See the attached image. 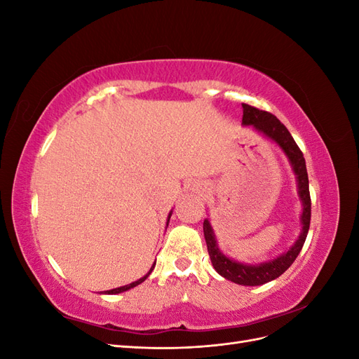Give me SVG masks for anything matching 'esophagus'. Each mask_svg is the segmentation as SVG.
I'll return each instance as SVG.
<instances>
[{
	"label": "esophagus",
	"instance_id": "34e87169",
	"mask_svg": "<svg viewBox=\"0 0 359 359\" xmlns=\"http://www.w3.org/2000/svg\"><path fill=\"white\" fill-rule=\"evenodd\" d=\"M193 190L198 191V193H203V191H208V186H206L205 182H193Z\"/></svg>",
	"mask_w": 359,
	"mask_h": 359
}]
</instances>
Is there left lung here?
<instances>
[{"mask_svg": "<svg viewBox=\"0 0 359 359\" xmlns=\"http://www.w3.org/2000/svg\"><path fill=\"white\" fill-rule=\"evenodd\" d=\"M243 124L252 126L255 130H257L259 133H262L268 139L274 140V142L283 149V153L289 158L293 173L297 175L298 196H299V201L302 202L301 233L298 236V240L295 241V244H293L287 252L277 256L276 259L268 260V262L255 264V265L236 262V260L223 255L220 252L219 245H217L215 235L208 219L203 222V235H205L206 247H208V253L211 257L212 266L217 273H219L222 277H224L226 280L233 281L236 285L260 286L280 277L293 262H295V259L298 257L304 243H306V238L310 229L311 201H310L306 158H304L301 149L298 148L295 140H293L289 130L278 121L277 116L243 103Z\"/></svg>", "mask_w": 359, "mask_h": 359, "instance_id": "8db88e82", "label": "left lung"}]
</instances>
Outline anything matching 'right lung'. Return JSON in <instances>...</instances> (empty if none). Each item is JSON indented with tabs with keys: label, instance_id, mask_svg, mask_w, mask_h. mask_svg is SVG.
Masks as SVG:
<instances>
[{
	"label": "right lung",
	"instance_id": "1",
	"mask_svg": "<svg viewBox=\"0 0 359 359\" xmlns=\"http://www.w3.org/2000/svg\"><path fill=\"white\" fill-rule=\"evenodd\" d=\"M170 215H172V211H170V212H169V215H168V223H169ZM154 266H156V262H154V265H153V266H151V269L148 271V274H147V276H144L142 278H139V280L133 281V283L126 285V286H121V287H116V289H111V290H104V293H107V295H115V293H121V292H126V290H128V289H132V287H135V286L140 285V283H142V281H145V280L148 278V276L151 274V271L154 269Z\"/></svg>",
	"mask_w": 359,
	"mask_h": 359
}]
</instances>
